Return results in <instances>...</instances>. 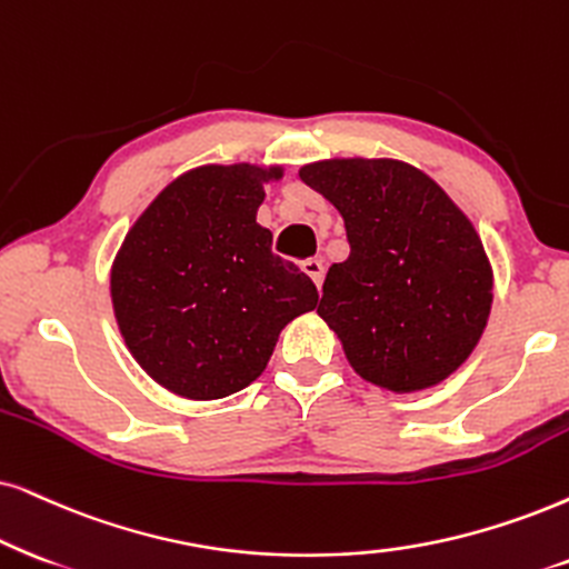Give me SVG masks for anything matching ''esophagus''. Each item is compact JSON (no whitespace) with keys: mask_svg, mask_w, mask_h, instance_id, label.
<instances>
[{"mask_svg":"<svg viewBox=\"0 0 569 569\" xmlns=\"http://www.w3.org/2000/svg\"><path fill=\"white\" fill-rule=\"evenodd\" d=\"M301 270L307 272L309 278L315 280V286H322V278H326V264H322V260H318V257H309V260L301 262Z\"/></svg>","mask_w":569,"mask_h":569,"instance_id":"obj_1","label":"esophagus"}]
</instances>
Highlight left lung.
I'll use <instances>...</instances> for the list:
<instances>
[{"mask_svg":"<svg viewBox=\"0 0 569 569\" xmlns=\"http://www.w3.org/2000/svg\"><path fill=\"white\" fill-rule=\"evenodd\" d=\"M299 178L341 212L349 257L330 264L318 315L359 378L412 393L449 378L491 315L493 272L467 214L399 160H322Z\"/></svg>","mask_w":569,"mask_h":569,"instance_id":"left-lung-1","label":"left lung"}]
</instances>
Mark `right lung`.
Returning <instances> with one entry per match:
<instances>
[{"instance_id":"obj_1","label":"right lung","mask_w":569,"mask_h":569,"mask_svg":"<svg viewBox=\"0 0 569 569\" xmlns=\"http://www.w3.org/2000/svg\"><path fill=\"white\" fill-rule=\"evenodd\" d=\"M283 168L201 164L164 186L128 231L110 293L126 347L186 399H222L262 376L280 330L318 307L297 264L257 222Z\"/></svg>"}]
</instances>
